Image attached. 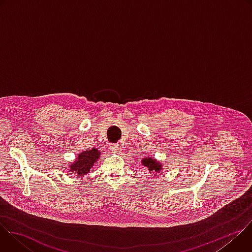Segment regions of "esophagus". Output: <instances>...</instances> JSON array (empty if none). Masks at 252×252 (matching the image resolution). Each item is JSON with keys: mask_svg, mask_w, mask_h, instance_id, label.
<instances>
[{"mask_svg": "<svg viewBox=\"0 0 252 252\" xmlns=\"http://www.w3.org/2000/svg\"><path fill=\"white\" fill-rule=\"evenodd\" d=\"M111 150H112L114 153H120V151H121V146H120V145H117V143H112V145H111Z\"/></svg>", "mask_w": 252, "mask_h": 252, "instance_id": "1", "label": "esophagus"}]
</instances>
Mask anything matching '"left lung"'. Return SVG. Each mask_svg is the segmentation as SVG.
I'll return each instance as SVG.
<instances>
[{
	"label": "left lung",
	"instance_id": "8db88e82",
	"mask_svg": "<svg viewBox=\"0 0 252 252\" xmlns=\"http://www.w3.org/2000/svg\"><path fill=\"white\" fill-rule=\"evenodd\" d=\"M142 164L145 166H148L150 171H154V172H158L161 170V165L158 161H157L155 158H145L142 160Z\"/></svg>",
	"mask_w": 252,
	"mask_h": 252
}]
</instances>
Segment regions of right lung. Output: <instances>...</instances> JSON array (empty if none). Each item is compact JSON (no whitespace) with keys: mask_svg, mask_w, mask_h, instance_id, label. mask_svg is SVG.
Instances as JSON below:
<instances>
[{"mask_svg":"<svg viewBox=\"0 0 252 252\" xmlns=\"http://www.w3.org/2000/svg\"><path fill=\"white\" fill-rule=\"evenodd\" d=\"M99 153L96 149H93L90 151H84L78 156L77 160L70 164V169L73 172H78L80 175H85L89 173L94 163L99 158Z\"/></svg>","mask_w":252,"mask_h":252,"instance_id":"obj_1","label":"right lung"}]
</instances>
